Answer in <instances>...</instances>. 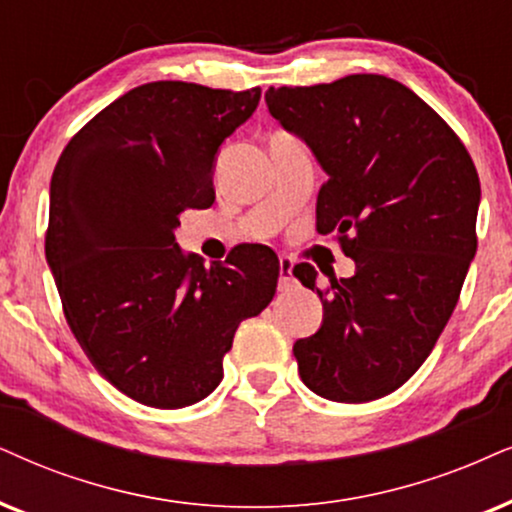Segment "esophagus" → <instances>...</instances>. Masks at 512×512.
Segmentation results:
<instances>
[{"label":"esophagus","instance_id":"obj_1","mask_svg":"<svg viewBox=\"0 0 512 512\" xmlns=\"http://www.w3.org/2000/svg\"><path fill=\"white\" fill-rule=\"evenodd\" d=\"M293 267H295V262L290 260V257H281V260H278V288L281 290H288L295 286Z\"/></svg>","mask_w":512,"mask_h":512}]
</instances>
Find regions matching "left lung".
<instances>
[{"label": "left lung", "mask_w": 512, "mask_h": 512, "mask_svg": "<svg viewBox=\"0 0 512 512\" xmlns=\"http://www.w3.org/2000/svg\"><path fill=\"white\" fill-rule=\"evenodd\" d=\"M269 113L312 148L326 172L316 229L338 234L357 271L297 264L323 323L293 354L323 399L361 404L406 383L428 359L477 250L480 177L454 129L409 87L347 75L314 87H269Z\"/></svg>", "instance_id": "obj_1"}]
</instances>
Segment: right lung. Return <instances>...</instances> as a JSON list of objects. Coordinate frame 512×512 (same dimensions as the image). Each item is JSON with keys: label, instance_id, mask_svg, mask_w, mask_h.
<instances>
[{"label": "right lung", "instance_id": "1", "mask_svg": "<svg viewBox=\"0 0 512 512\" xmlns=\"http://www.w3.org/2000/svg\"><path fill=\"white\" fill-rule=\"evenodd\" d=\"M260 96L141 84L89 120L56 163L44 250L63 314L96 371L139 404L181 409L208 397L238 323L276 293L267 245L205 267L174 238L181 212L215 203L219 146Z\"/></svg>", "mask_w": 512, "mask_h": 512}]
</instances>
